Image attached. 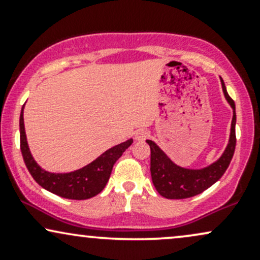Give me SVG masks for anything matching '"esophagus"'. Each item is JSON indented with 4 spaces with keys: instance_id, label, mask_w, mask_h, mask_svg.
Here are the masks:
<instances>
[{
    "instance_id": "obj_1",
    "label": "esophagus",
    "mask_w": 260,
    "mask_h": 260,
    "mask_svg": "<svg viewBox=\"0 0 260 260\" xmlns=\"http://www.w3.org/2000/svg\"><path fill=\"white\" fill-rule=\"evenodd\" d=\"M149 137V132L144 128H140V129H137L136 133H134V138L137 140H144Z\"/></svg>"
}]
</instances>
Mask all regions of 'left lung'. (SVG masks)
<instances>
[{
    "instance_id": "obj_1",
    "label": "left lung",
    "mask_w": 260,
    "mask_h": 260,
    "mask_svg": "<svg viewBox=\"0 0 260 260\" xmlns=\"http://www.w3.org/2000/svg\"><path fill=\"white\" fill-rule=\"evenodd\" d=\"M221 84L226 100L234 109V117H232L229 144L222 156L216 162L202 170L180 168L169 159L168 155L164 153L153 140H147L150 147L151 180L160 196L168 199H184L201 194L209 187L213 186L216 181H219L228 170L236 148V107L235 101L228 94L222 79Z\"/></svg>"
}]
</instances>
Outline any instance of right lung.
I'll list each match as a JSON object with an SVG mask.
<instances>
[{
	"label": "right lung",
	"mask_w": 260,
	"mask_h": 260,
	"mask_svg": "<svg viewBox=\"0 0 260 260\" xmlns=\"http://www.w3.org/2000/svg\"><path fill=\"white\" fill-rule=\"evenodd\" d=\"M19 131L20 151H22L26 169L30 172L32 178L41 187L53 194H57L62 198L74 199V201H83V199H89L99 194L109 181L115 162L133 143L132 139L121 143V144L106 150L91 164L74 172L51 174V172H47L41 169L32 159L28 143H26L23 109L19 118Z\"/></svg>",
	"instance_id": "obj_1"
}]
</instances>
